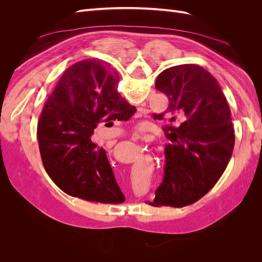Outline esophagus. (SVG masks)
<instances>
[{
	"label": "esophagus",
	"mask_w": 262,
	"mask_h": 262,
	"mask_svg": "<svg viewBox=\"0 0 262 262\" xmlns=\"http://www.w3.org/2000/svg\"><path fill=\"white\" fill-rule=\"evenodd\" d=\"M138 114H139L140 116L144 115V114H146V110H145L144 108H138ZM139 138H140V137H139Z\"/></svg>",
	"instance_id": "34e87169"
}]
</instances>
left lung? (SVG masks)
Here are the masks:
<instances>
[{
  "label": "left lung",
  "instance_id": "1",
  "mask_svg": "<svg viewBox=\"0 0 262 262\" xmlns=\"http://www.w3.org/2000/svg\"><path fill=\"white\" fill-rule=\"evenodd\" d=\"M155 89L169 101L162 116L184 122L166 125L171 144L165 149L163 182L149 204L182 208L207 194L227 167L235 144L231 110L216 78L195 64L164 70Z\"/></svg>",
  "mask_w": 262,
  "mask_h": 262
}]
</instances>
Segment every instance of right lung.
<instances>
[{"instance_id": "1", "label": "right lung", "mask_w": 262, "mask_h": 262, "mask_svg": "<svg viewBox=\"0 0 262 262\" xmlns=\"http://www.w3.org/2000/svg\"><path fill=\"white\" fill-rule=\"evenodd\" d=\"M119 76L104 62L83 60L70 67L47 99L37 137L42 164L62 191L100 203H121L106 150L91 137L100 121L129 120L137 112L117 92Z\"/></svg>"}]
</instances>
